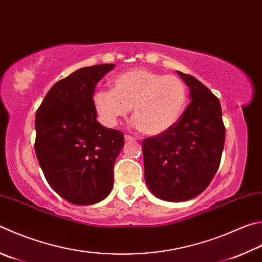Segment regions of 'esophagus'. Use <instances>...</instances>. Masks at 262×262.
<instances>
[{"label":"esophagus","instance_id":"obj_1","mask_svg":"<svg viewBox=\"0 0 262 262\" xmlns=\"http://www.w3.org/2000/svg\"><path fill=\"white\" fill-rule=\"evenodd\" d=\"M134 141H136V140L133 136H130V135H126L125 136V142H126V143H128V142H134Z\"/></svg>","mask_w":262,"mask_h":262}]
</instances>
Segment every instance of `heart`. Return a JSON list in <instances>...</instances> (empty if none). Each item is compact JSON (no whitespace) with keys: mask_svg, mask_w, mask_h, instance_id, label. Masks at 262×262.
I'll list each match as a JSON object with an SVG mask.
<instances>
[{"mask_svg":"<svg viewBox=\"0 0 262 262\" xmlns=\"http://www.w3.org/2000/svg\"><path fill=\"white\" fill-rule=\"evenodd\" d=\"M112 83L113 90H99L94 97L97 113L108 126H116L133 107L137 129L159 136L177 125L187 107V87L172 74L132 69L117 74Z\"/></svg>","mask_w":262,"mask_h":262,"instance_id":"obj_1","label":"heart"}]
</instances>
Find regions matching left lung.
I'll use <instances>...</instances> for the list:
<instances>
[{
  "mask_svg": "<svg viewBox=\"0 0 262 262\" xmlns=\"http://www.w3.org/2000/svg\"><path fill=\"white\" fill-rule=\"evenodd\" d=\"M178 74L189 87L191 102L172 129L142 142L147 188L167 202L189 201L208 187L226 137L217 97L196 78Z\"/></svg>",
  "mask_w": 262,
  "mask_h": 262,
  "instance_id": "left-lung-1",
  "label": "left lung"
}]
</instances>
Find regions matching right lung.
<instances>
[{"label":"right lung","mask_w":262,"mask_h":262,"mask_svg":"<svg viewBox=\"0 0 262 262\" xmlns=\"http://www.w3.org/2000/svg\"><path fill=\"white\" fill-rule=\"evenodd\" d=\"M115 66L77 70L52 85L36 111L35 154L42 172L50 187L75 205L101 202L113 187L123 134L96 120L93 96L97 82Z\"/></svg>","instance_id":"1"}]
</instances>
